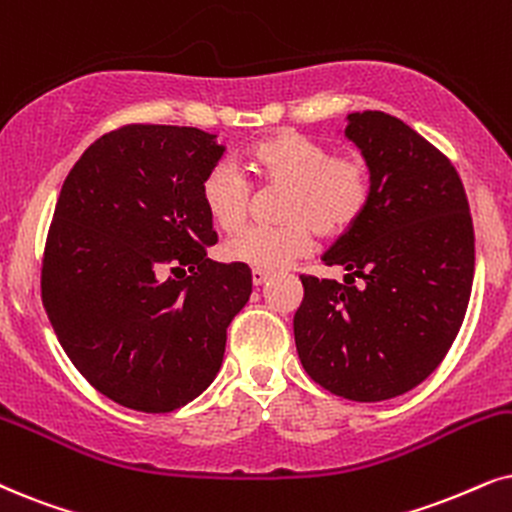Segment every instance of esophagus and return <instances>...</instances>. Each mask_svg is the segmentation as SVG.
<instances>
[{"instance_id": "obj_1", "label": "esophagus", "mask_w": 512, "mask_h": 512, "mask_svg": "<svg viewBox=\"0 0 512 512\" xmlns=\"http://www.w3.org/2000/svg\"><path fill=\"white\" fill-rule=\"evenodd\" d=\"M269 271H260V269H255L252 271V283H255V286H262V283H267L269 281Z\"/></svg>"}]
</instances>
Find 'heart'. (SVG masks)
Wrapping results in <instances>:
<instances>
[{"label": "heart", "instance_id": "b5f03b06", "mask_svg": "<svg viewBox=\"0 0 512 512\" xmlns=\"http://www.w3.org/2000/svg\"><path fill=\"white\" fill-rule=\"evenodd\" d=\"M248 165L257 181L286 186L276 226H250L224 243L226 260L276 271L302 260L312 231L335 238L359 222L371 200V170L359 155H333L331 148L295 132L255 144ZM250 181L229 160H219L200 181V200L224 234H236L250 212Z\"/></svg>", "mask_w": 512, "mask_h": 512}]
</instances>
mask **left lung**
Instances as JSON below:
<instances>
[{"mask_svg": "<svg viewBox=\"0 0 512 512\" xmlns=\"http://www.w3.org/2000/svg\"><path fill=\"white\" fill-rule=\"evenodd\" d=\"M345 137L371 170V200L323 255L328 267H345V283L300 276L295 345L328 392L383 401L423 383L454 345L475 276V231L456 167L406 122L349 113Z\"/></svg>", "mask_w": 512, "mask_h": 512, "instance_id": "obj_1", "label": "left lung"}]
</instances>
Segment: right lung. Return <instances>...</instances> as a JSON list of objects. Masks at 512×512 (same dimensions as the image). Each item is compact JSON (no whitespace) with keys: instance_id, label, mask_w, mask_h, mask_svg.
<instances>
[{"instance_id":"1","label":"right lung","mask_w":512,"mask_h":512,"mask_svg":"<svg viewBox=\"0 0 512 512\" xmlns=\"http://www.w3.org/2000/svg\"><path fill=\"white\" fill-rule=\"evenodd\" d=\"M222 153L203 129L125 125L63 181L42 302L77 371L127 409L167 413L196 399L250 300V267L208 257L217 234L200 181Z\"/></svg>"}]
</instances>
